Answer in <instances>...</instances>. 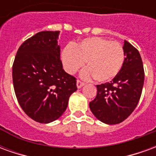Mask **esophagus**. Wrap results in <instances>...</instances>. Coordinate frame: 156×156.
<instances>
[{
	"label": "esophagus",
	"mask_w": 156,
	"mask_h": 156,
	"mask_svg": "<svg viewBox=\"0 0 156 156\" xmlns=\"http://www.w3.org/2000/svg\"><path fill=\"white\" fill-rule=\"evenodd\" d=\"M83 85H84V83H83V82L80 81V80H77V87H78V88H82Z\"/></svg>",
	"instance_id": "esophagus-1"
}]
</instances>
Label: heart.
Here are the masks:
<instances>
[{
    "mask_svg": "<svg viewBox=\"0 0 156 156\" xmlns=\"http://www.w3.org/2000/svg\"><path fill=\"white\" fill-rule=\"evenodd\" d=\"M62 60L66 71L73 74L83 68L84 78H94L97 82L112 80L120 72L124 62L123 47L117 41H110L102 37L83 39L76 47L68 45L62 52Z\"/></svg>",
    "mask_w": 156,
    "mask_h": 156,
    "instance_id": "obj_1",
    "label": "heart"
}]
</instances>
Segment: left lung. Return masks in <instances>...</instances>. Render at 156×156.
I'll list each match as a JSON object with an SVG mask.
<instances>
[{"instance_id": "obj_1", "label": "left lung", "mask_w": 156, "mask_h": 156, "mask_svg": "<svg viewBox=\"0 0 156 156\" xmlns=\"http://www.w3.org/2000/svg\"><path fill=\"white\" fill-rule=\"evenodd\" d=\"M124 62L120 72L109 83L97 85V96L89 103L95 117L107 124L126 119L136 108L144 85V72L140 54L124 41Z\"/></svg>"}]
</instances>
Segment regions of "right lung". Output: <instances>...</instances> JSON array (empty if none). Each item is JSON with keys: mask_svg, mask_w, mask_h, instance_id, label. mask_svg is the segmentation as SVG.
<instances>
[{"mask_svg": "<svg viewBox=\"0 0 156 156\" xmlns=\"http://www.w3.org/2000/svg\"><path fill=\"white\" fill-rule=\"evenodd\" d=\"M58 35V31H44L26 40L12 66L19 105L29 117L41 124L61 117L70 95L78 89L76 78L62 69Z\"/></svg>", "mask_w": 156, "mask_h": 156, "instance_id": "right-lung-1", "label": "right lung"}]
</instances>
